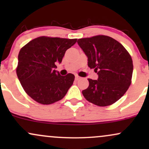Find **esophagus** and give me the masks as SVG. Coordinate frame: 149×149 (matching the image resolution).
Listing matches in <instances>:
<instances>
[{
	"mask_svg": "<svg viewBox=\"0 0 149 149\" xmlns=\"http://www.w3.org/2000/svg\"><path fill=\"white\" fill-rule=\"evenodd\" d=\"M79 79H80V77L78 76V75H76V76H75V80H78Z\"/></svg>",
	"mask_w": 149,
	"mask_h": 149,
	"instance_id": "obj_1",
	"label": "esophagus"
}]
</instances>
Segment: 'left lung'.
Returning a JSON list of instances; mask_svg holds the SVG:
<instances>
[{
  "label": "left lung",
  "mask_w": 149,
  "mask_h": 149,
  "mask_svg": "<svg viewBox=\"0 0 149 149\" xmlns=\"http://www.w3.org/2000/svg\"><path fill=\"white\" fill-rule=\"evenodd\" d=\"M77 42L88 57V66L98 75L97 80L88 78V88L82 91L83 96L99 107L115 103L131 84V56L122 44L107 36L80 38Z\"/></svg>",
  "instance_id": "1"
}]
</instances>
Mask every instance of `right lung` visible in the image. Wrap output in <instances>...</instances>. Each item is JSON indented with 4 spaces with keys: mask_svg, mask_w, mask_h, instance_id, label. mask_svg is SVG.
I'll return each instance as SVG.
<instances>
[{
    "mask_svg": "<svg viewBox=\"0 0 149 149\" xmlns=\"http://www.w3.org/2000/svg\"><path fill=\"white\" fill-rule=\"evenodd\" d=\"M77 39L41 36L29 42L20 49L17 75L24 91L33 100L51 104L64 98L74 81L72 73L61 76L56 63Z\"/></svg>",
    "mask_w": 149,
    "mask_h": 149,
    "instance_id": "1",
    "label": "right lung"
}]
</instances>
